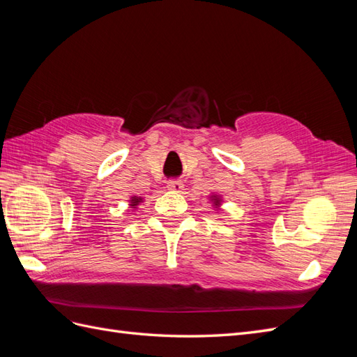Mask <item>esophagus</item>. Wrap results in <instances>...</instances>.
<instances>
[{
    "label": "esophagus",
    "mask_w": 357,
    "mask_h": 357,
    "mask_svg": "<svg viewBox=\"0 0 357 357\" xmlns=\"http://www.w3.org/2000/svg\"><path fill=\"white\" fill-rule=\"evenodd\" d=\"M167 188L168 190H172V192H180L183 189V183L180 180H169L167 183Z\"/></svg>",
    "instance_id": "obj_1"
}]
</instances>
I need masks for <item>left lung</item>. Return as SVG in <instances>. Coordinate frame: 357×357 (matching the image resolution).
Here are the masks:
<instances>
[{
  "mask_svg": "<svg viewBox=\"0 0 357 357\" xmlns=\"http://www.w3.org/2000/svg\"><path fill=\"white\" fill-rule=\"evenodd\" d=\"M211 201H213V204L215 205V207H220V204H222L220 197H218V195H213V197H211Z\"/></svg>",
  "mask_w": 357,
  "mask_h": 357,
  "instance_id": "obj_1",
  "label": "left lung"
}]
</instances>
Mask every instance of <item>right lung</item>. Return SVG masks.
I'll return each instance as SVG.
<instances>
[{
    "label": "right lung",
    "instance_id": "add662e5",
    "mask_svg": "<svg viewBox=\"0 0 357 357\" xmlns=\"http://www.w3.org/2000/svg\"><path fill=\"white\" fill-rule=\"evenodd\" d=\"M139 202H143V198L142 197H132L131 199H129V205H131V208H137V205Z\"/></svg>",
    "mask_w": 357,
    "mask_h": 357
}]
</instances>
